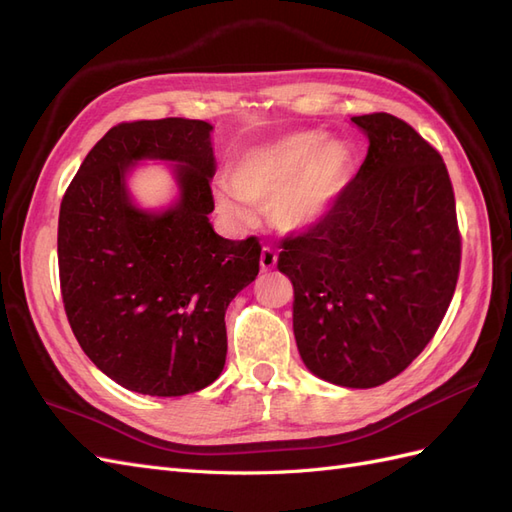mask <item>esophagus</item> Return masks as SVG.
Listing matches in <instances>:
<instances>
[{
  "instance_id": "1",
  "label": "esophagus",
  "mask_w": 512,
  "mask_h": 512,
  "mask_svg": "<svg viewBox=\"0 0 512 512\" xmlns=\"http://www.w3.org/2000/svg\"><path fill=\"white\" fill-rule=\"evenodd\" d=\"M275 265H277V252L273 250V247L265 245V247H262V252H260V269L271 271Z\"/></svg>"
}]
</instances>
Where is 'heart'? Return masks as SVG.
Listing matches in <instances>:
<instances>
[{
  "instance_id": "b5f03b06",
  "label": "heart",
  "mask_w": 512,
  "mask_h": 512,
  "mask_svg": "<svg viewBox=\"0 0 512 512\" xmlns=\"http://www.w3.org/2000/svg\"><path fill=\"white\" fill-rule=\"evenodd\" d=\"M346 145L324 143L318 132H297L254 147L235 164L230 183H222L215 200L224 215L247 222V203L267 207L282 230H301L329 209L350 175Z\"/></svg>"
}]
</instances>
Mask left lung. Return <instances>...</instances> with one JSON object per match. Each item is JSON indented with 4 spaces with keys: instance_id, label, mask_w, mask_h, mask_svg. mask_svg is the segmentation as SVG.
<instances>
[{
    "instance_id": "obj_1",
    "label": "left lung",
    "mask_w": 512,
    "mask_h": 512,
    "mask_svg": "<svg viewBox=\"0 0 512 512\" xmlns=\"http://www.w3.org/2000/svg\"><path fill=\"white\" fill-rule=\"evenodd\" d=\"M367 158L331 209L282 239L292 329L318 378L371 389L399 376L436 335L455 294L461 235L440 153L404 119L352 117Z\"/></svg>"
}]
</instances>
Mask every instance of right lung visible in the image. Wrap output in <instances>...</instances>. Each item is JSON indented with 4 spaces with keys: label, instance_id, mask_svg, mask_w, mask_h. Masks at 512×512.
<instances>
[{
    "label": "right lung",
    "instance_id": "obj_1",
    "mask_svg": "<svg viewBox=\"0 0 512 512\" xmlns=\"http://www.w3.org/2000/svg\"><path fill=\"white\" fill-rule=\"evenodd\" d=\"M213 128L166 117L117 123L87 153L59 207L57 258L76 342L98 369L153 397L205 389L226 363L228 303L260 269L256 237L215 235ZM177 161L180 203L136 210L125 173L138 159Z\"/></svg>",
    "mask_w": 512,
    "mask_h": 512
}]
</instances>
